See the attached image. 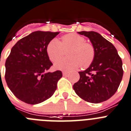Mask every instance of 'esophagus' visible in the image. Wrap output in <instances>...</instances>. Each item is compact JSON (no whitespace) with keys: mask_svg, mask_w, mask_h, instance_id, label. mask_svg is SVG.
<instances>
[{"mask_svg":"<svg viewBox=\"0 0 131 131\" xmlns=\"http://www.w3.org/2000/svg\"><path fill=\"white\" fill-rule=\"evenodd\" d=\"M69 73L68 71H63V75H67Z\"/></svg>","mask_w":131,"mask_h":131,"instance_id":"esophagus-1","label":"esophagus"}]
</instances>
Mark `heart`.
<instances>
[{"label": "heart", "instance_id": "obj_1", "mask_svg": "<svg viewBox=\"0 0 131 131\" xmlns=\"http://www.w3.org/2000/svg\"><path fill=\"white\" fill-rule=\"evenodd\" d=\"M61 42L56 38L52 40L47 46V53L50 60L56 61L61 58L64 50L70 49L68 56L55 63V68L61 70H71L81 66L87 68L94 61L95 50L93 46L85 42V39L77 34H68L61 38Z\"/></svg>", "mask_w": 131, "mask_h": 131}]
</instances>
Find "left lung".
<instances>
[{"mask_svg": "<svg viewBox=\"0 0 131 131\" xmlns=\"http://www.w3.org/2000/svg\"><path fill=\"white\" fill-rule=\"evenodd\" d=\"M78 34L88 37L95 50L94 61L83 71L73 88L85 101L103 102L115 93L123 75V62L115 47L99 33L82 31Z\"/></svg>", "mask_w": 131, "mask_h": 131, "instance_id": "8db88e82", "label": "left lung"}]
</instances>
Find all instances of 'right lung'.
<instances>
[{
	"mask_svg": "<svg viewBox=\"0 0 131 131\" xmlns=\"http://www.w3.org/2000/svg\"><path fill=\"white\" fill-rule=\"evenodd\" d=\"M60 32L36 31L18 40L6 60L5 79L13 94L35 105L51 97L62 77L61 71L48 72L52 66L47 46Z\"/></svg>",
	"mask_w": 131,
	"mask_h": 131,
	"instance_id": "obj_1",
	"label": "right lung"
}]
</instances>
